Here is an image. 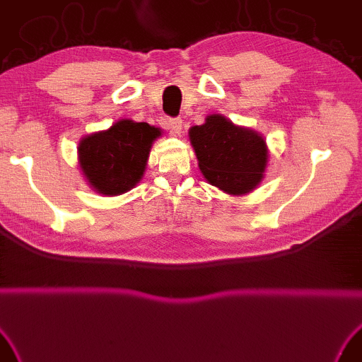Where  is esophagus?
Returning <instances> with one entry per match:
<instances>
[{"label": "esophagus", "instance_id": "1", "mask_svg": "<svg viewBox=\"0 0 362 362\" xmlns=\"http://www.w3.org/2000/svg\"><path fill=\"white\" fill-rule=\"evenodd\" d=\"M168 129L170 130V135L179 136L182 134V120L180 119H169Z\"/></svg>", "mask_w": 362, "mask_h": 362}]
</instances>
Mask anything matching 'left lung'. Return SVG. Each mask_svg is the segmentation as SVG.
I'll return each mask as SVG.
<instances>
[{
  "label": "left lung",
  "mask_w": 362,
  "mask_h": 362,
  "mask_svg": "<svg viewBox=\"0 0 362 362\" xmlns=\"http://www.w3.org/2000/svg\"><path fill=\"white\" fill-rule=\"evenodd\" d=\"M188 139L203 177L223 193L242 197L262 182L269 148L259 132L209 114L204 124L188 130Z\"/></svg>",
  "instance_id": "left-lung-1"
}]
</instances>
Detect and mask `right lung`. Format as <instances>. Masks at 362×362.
<instances>
[{
	"instance_id": "obj_1",
	"label": "right lung",
	"mask_w": 362,
	"mask_h": 362,
	"mask_svg": "<svg viewBox=\"0 0 362 362\" xmlns=\"http://www.w3.org/2000/svg\"><path fill=\"white\" fill-rule=\"evenodd\" d=\"M160 135L163 130L154 125L119 119L109 129L80 140V172L91 190L105 197L129 192L145 175L151 146Z\"/></svg>"
}]
</instances>
